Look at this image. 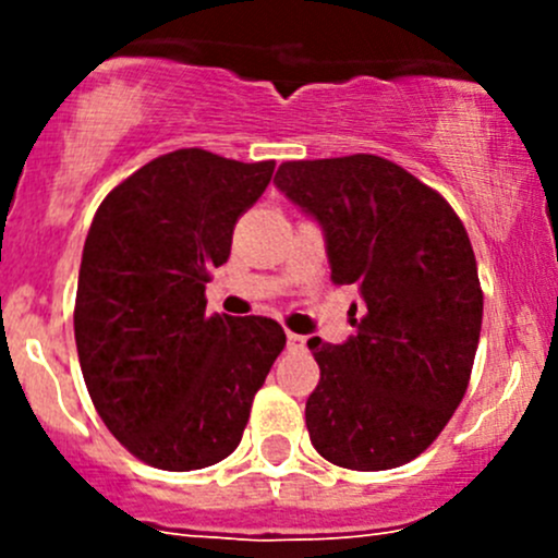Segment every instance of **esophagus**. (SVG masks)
Returning a JSON list of instances; mask_svg holds the SVG:
<instances>
[{
    "label": "esophagus",
    "mask_w": 558,
    "mask_h": 558,
    "mask_svg": "<svg viewBox=\"0 0 558 558\" xmlns=\"http://www.w3.org/2000/svg\"><path fill=\"white\" fill-rule=\"evenodd\" d=\"M305 345H307L305 335H294V331L286 335V348H289V351H305Z\"/></svg>",
    "instance_id": "34e87169"
}]
</instances>
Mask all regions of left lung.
Instances as JSON below:
<instances>
[{
	"instance_id": "obj_1",
	"label": "left lung",
	"mask_w": 558,
	"mask_h": 558,
	"mask_svg": "<svg viewBox=\"0 0 558 558\" xmlns=\"http://www.w3.org/2000/svg\"><path fill=\"white\" fill-rule=\"evenodd\" d=\"M324 232L331 283L356 286V335L307 340L320 380L307 397L313 448L345 470H391L435 442L466 391L483 291L459 216L380 156L286 161L275 174Z\"/></svg>"
}]
</instances>
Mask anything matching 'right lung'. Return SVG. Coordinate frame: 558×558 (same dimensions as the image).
<instances>
[{"label":"right lung","instance_id":"obj_1","mask_svg":"<svg viewBox=\"0 0 558 558\" xmlns=\"http://www.w3.org/2000/svg\"><path fill=\"white\" fill-rule=\"evenodd\" d=\"M275 161L202 148L159 156L105 196L83 245L75 342L83 380L121 446L189 472L243 440L253 397L283 351L278 320L205 315L210 269Z\"/></svg>","mask_w":558,"mask_h":558}]
</instances>
